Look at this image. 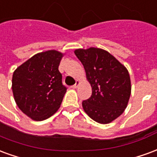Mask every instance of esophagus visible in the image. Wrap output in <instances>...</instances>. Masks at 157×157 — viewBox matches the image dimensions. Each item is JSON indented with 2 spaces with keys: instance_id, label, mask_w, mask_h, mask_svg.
I'll return each mask as SVG.
<instances>
[{
  "instance_id": "esophagus-1",
  "label": "esophagus",
  "mask_w": 157,
  "mask_h": 157,
  "mask_svg": "<svg viewBox=\"0 0 157 157\" xmlns=\"http://www.w3.org/2000/svg\"><path fill=\"white\" fill-rule=\"evenodd\" d=\"M80 83H81V82H80V81H76V82H75V85L72 86L71 87H72V88H73V89L77 88V87H78V86H79V85H80Z\"/></svg>"
}]
</instances>
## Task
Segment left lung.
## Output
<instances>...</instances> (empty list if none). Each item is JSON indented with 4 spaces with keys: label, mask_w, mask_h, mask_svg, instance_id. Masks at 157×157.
<instances>
[{
    "label": "left lung",
    "mask_w": 157,
    "mask_h": 157,
    "mask_svg": "<svg viewBox=\"0 0 157 157\" xmlns=\"http://www.w3.org/2000/svg\"><path fill=\"white\" fill-rule=\"evenodd\" d=\"M75 55L84 66L92 91L91 98L82 102V108L94 121L102 124L111 123L128 105L131 94L128 70L102 48H78Z\"/></svg>",
    "instance_id": "8db88e82"
}]
</instances>
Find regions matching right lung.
<instances>
[{
	"instance_id": "add662e5",
	"label": "right lung",
	"mask_w": 157,
	"mask_h": 157,
	"mask_svg": "<svg viewBox=\"0 0 157 157\" xmlns=\"http://www.w3.org/2000/svg\"><path fill=\"white\" fill-rule=\"evenodd\" d=\"M63 55L57 50L41 52L13 72L12 89L16 103L35 121L51 117L60 107L66 92L59 71Z\"/></svg>"
}]
</instances>
